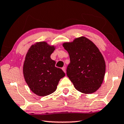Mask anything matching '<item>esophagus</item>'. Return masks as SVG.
Instances as JSON below:
<instances>
[{
  "mask_svg": "<svg viewBox=\"0 0 124 124\" xmlns=\"http://www.w3.org/2000/svg\"><path fill=\"white\" fill-rule=\"evenodd\" d=\"M62 70L64 71V73H66V68H65V66H64V67H63V68H62Z\"/></svg>",
  "mask_w": 124,
  "mask_h": 124,
  "instance_id": "34e87169",
  "label": "esophagus"
}]
</instances>
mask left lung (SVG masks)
I'll list each match as a JSON object with an SVG mask.
<instances>
[{
	"mask_svg": "<svg viewBox=\"0 0 124 124\" xmlns=\"http://www.w3.org/2000/svg\"><path fill=\"white\" fill-rule=\"evenodd\" d=\"M62 46L69 55L70 64L66 74L77 91L91 94L103 83L106 63L103 55L96 45L87 37L75 38L65 42Z\"/></svg>",
	"mask_w": 124,
	"mask_h": 124,
	"instance_id": "1",
	"label": "left lung"
}]
</instances>
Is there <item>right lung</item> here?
I'll use <instances>...</instances> for the list:
<instances>
[{"instance_id": "1", "label": "right lung", "mask_w": 124, "mask_h": 124, "mask_svg": "<svg viewBox=\"0 0 124 124\" xmlns=\"http://www.w3.org/2000/svg\"><path fill=\"white\" fill-rule=\"evenodd\" d=\"M56 46L46 41L35 42L26 54L23 66L25 81L32 92L46 96L54 92L61 78L65 74L50 58Z\"/></svg>"}]
</instances>
